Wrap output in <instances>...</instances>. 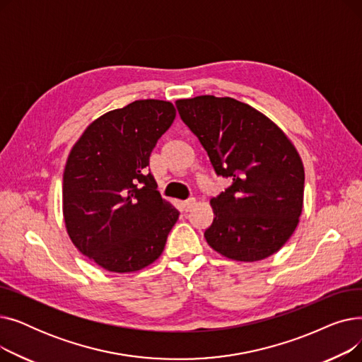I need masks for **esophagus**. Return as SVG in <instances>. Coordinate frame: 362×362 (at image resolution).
<instances>
[{
    "mask_svg": "<svg viewBox=\"0 0 362 362\" xmlns=\"http://www.w3.org/2000/svg\"><path fill=\"white\" fill-rule=\"evenodd\" d=\"M194 204H195V199H194V198H189V199L183 201V202H182L183 210H185V211H189V210H191V208L194 206Z\"/></svg>",
    "mask_w": 362,
    "mask_h": 362,
    "instance_id": "34e87169",
    "label": "esophagus"
}]
</instances>
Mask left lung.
<instances>
[{
  "instance_id": "obj_1",
  "label": "left lung",
  "mask_w": 362,
  "mask_h": 362,
  "mask_svg": "<svg viewBox=\"0 0 362 362\" xmlns=\"http://www.w3.org/2000/svg\"><path fill=\"white\" fill-rule=\"evenodd\" d=\"M176 107L216 175L230 180L210 201L208 245L246 262L277 252L295 232L303 202L305 173L292 142L262 112L229 97L201 95Z\"/></svg>"
}]
</instances>
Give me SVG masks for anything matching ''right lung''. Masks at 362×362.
Masks as SVG:
<instances>
[{
    "label": "right lung",
    "mask_w": 362,
    "mask_h": 362,
    "mask_svg": "<svg viewBox=\"0 0 362 362\" xmlns=\"http://www.w3.org/2000/svg\"><path fill=\"white\" fill-rule=\"evenodd\" d=\"M175 117L171 103L139 100L95 120L70 151L66 229L76 248L108 272H138L154 262L179 218L146 173L152 149Z\"/></svg>",
    "instance_id": "obj_1"
}]
</instances>
